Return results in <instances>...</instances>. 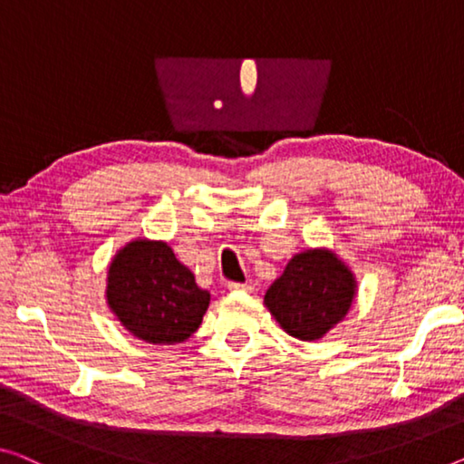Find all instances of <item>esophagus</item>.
Masks as SVG:
<instances>
[{
  "instance_id": "1",
  "label": "esophagus",
  "mask_w": 464,
  "mask_h": 464,
  "mask_svg": "<svg viewBox=\"0 0 464 464\" xmlns=\"http://www.w3.org/2000/svg\"><path fill=\"white\" fill-rule=\"evenodd\" d=\"M227 288L234 290V292H237V290L251 292V290H253V288H251V284H238V282H230V284H227Z\"/></svg>"
}]
</instances>
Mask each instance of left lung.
<instances>
[{
  "instance_id": "left-lung-1",
  "label": "left lung",
  "mask_w": 464,
  "mask_h": 464,
  "mask_svg": "<svg viewBox=\"0 0 464 464\" xmlns=\"http://www.w3.org/2000/svg\"><path fill=\"white\" fill-rule=\"evenodd\" d=\"M354 295L356 280L344 261L327 248H309L292 256L263 303L284 332L313 342L346 317Z\"/></svg>"
}]
</instances>
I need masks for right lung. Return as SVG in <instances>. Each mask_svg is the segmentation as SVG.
Wrapping results in <instances>:
<instances>
[{
    "label": "right lung",
    "instance_id": "1",
    "mask_svg": "<svg viewBox=\"0 0 464 464\" xmlns=\"http://www.w3.org/2000/svg\"><path fill=\"white\" fill-rule=\"evenodd\" d=\"M108 304L132 336L149 344H178L203 322L211 295L161 240L137 238L110 263Z\"/></svg>",
    "mask_w": 464,
    "mask_h": 464
}]
</instances>
